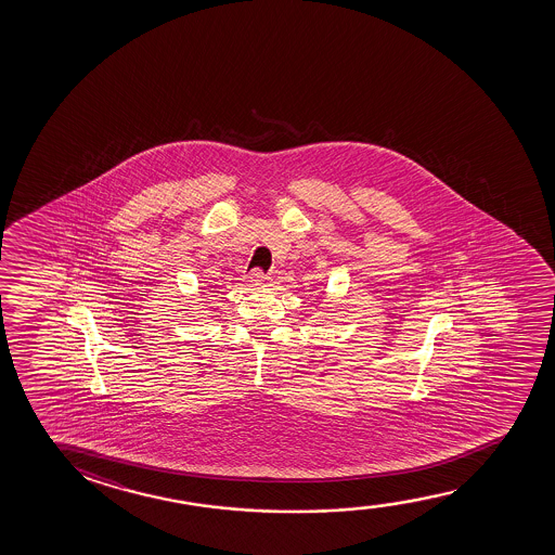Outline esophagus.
Returning <instances> with one entry per match:
<instances>
[{
  "label": "esophagus",
  "mask_w": 555,
  "mask_h": 555,
  "mask_svg": "<svg viewBox=\"0 0 555 555\" xmlns=\"http://www.w3.org/2000/svg\"><path fill=\"white\" fill-rule=\"evenodd\" d=\"M267 281V274L261 273L259 269H256V271H251L250 276H248V282H250V286H254V288H258V286H263Z\"/></svg>",
  "instance_id": "34e87169"
}]
</instances>
